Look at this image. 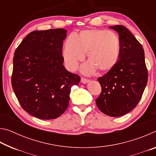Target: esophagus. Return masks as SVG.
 Listing matches in <instances>:
<instances>
[{"mask_svg": "<svg viewBox=\"0 0 156 156\" xmlns=\"http://www.w3.org/2000/svg\"><path fill=\"white\" fill-rule=\"evenodd\" d=\"M81 83H83V84H86V83H89V80H88V79H86V78H81Z\"/></svg>", "mask_w": 156, "mask_h": 156, "instance_id": "34e87169", "label": "esophagus"}]
</instances>
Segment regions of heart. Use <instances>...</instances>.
Wrapping results in <instances>:
<instances>
[{"label":"heart","instance_id":"b5f03b06","mask_svg":"<svg viewBox=\"0 0 156 156\" xmlns=\"http://www.w3.org/2000/svg\"><path fill=\"white\" fill-rule=\"evenodd\" d=\"M120 49V39L114 31L87 29L66 39L62 56L68 69L75 71L87 53L89 62L82 67V72L90 74L96 69L101 72L112 69L118 61Z\"/></svg>","mask_w":156,"mask_h":156}]
</instances>
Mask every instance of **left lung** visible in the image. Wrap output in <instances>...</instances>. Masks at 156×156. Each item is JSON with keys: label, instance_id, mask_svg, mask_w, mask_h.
<instances>
[{"label": "left lung", "instance_id": "8db88e82", "mask_svg": "<svg viewBox=\"0 0 156 156\" xmlns=\"http://www.w3.org/2000/svg\"><path fill=\"white\" fill-rule=\"evenodd\" d=\"M119 35L120 55L118 62L98 80L102 87L96 100L98 109L112 117L130 112L141 99L148 80L142 44L122 25L109 27Z\"/></svg>", "mask_w": 156, "mask_h": 156}]
</instances>
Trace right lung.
I'll list each match as a JSON object with an SVG mask.
<instances>
[{"label":"right lung","mask_w":156,"mask_h":156,"mask_svg":"<svg viewBox=\"0 0 156 156\" xmlns=\"http://www.w3.org/2000/svg\"><path fill=\"white\" fill-rule=\"evenodd\" d=\"M67 32L62 28L32 31L14 53L13 90L23 109L40 119L61 115L69 105L71 88L80 81L63 65Z\"/></svg>","instance_id":"obj_1"}]
</instances>
